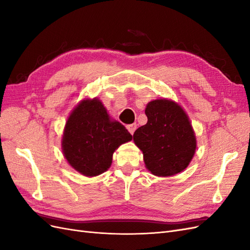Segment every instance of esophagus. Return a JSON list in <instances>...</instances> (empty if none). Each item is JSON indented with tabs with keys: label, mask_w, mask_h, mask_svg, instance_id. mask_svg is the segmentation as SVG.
Segmentation results:
<instances>
[{
	"label": "esophagus",
	"mask_w": 250,
	"mask_h": 250,
	"mask_svg": "<svg viewBox=\"0 0 250 250\" xmlns=\"http://www.w3.org/2000/svg\"><path fill=\"white\" fill-rule=\"evenodd\" d=\"M126 127H127L128 131H129L131 134H133L135 129H137V124H129V125H127Z\"/></svg>",
	"instance_id": "34e87169"
}]
</instances>
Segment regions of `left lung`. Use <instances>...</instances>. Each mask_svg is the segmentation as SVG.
Segmentation results:
<instances>
[{
	"label": "left lung",
	"instance_id": "left-lung-1",
	"mask_svg": "<svg viewBox=\"0 0 250 250\" xmlns=\"http://www.w3.org/2000/svg\"><path fill=\"white\" fill-rule=\"evenodd\" d=\"M147 123L133 133L147 170L158 177L183 172L195 154L197 141L185 109L171 99H155L145 108Z\"/></svg>",
	"mask_w": 250,
	"mask_h": 250
}]
</instances>
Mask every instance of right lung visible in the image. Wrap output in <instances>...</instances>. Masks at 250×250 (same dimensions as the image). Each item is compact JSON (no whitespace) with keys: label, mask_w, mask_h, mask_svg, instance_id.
Wrapping results in <instances>:
<instances>
[{"label":"right lung","mask_w":250,"mask_h":250,"mask_svg":"<svg viewBox=\"0 0 250 250\" xmlns=\"http://www.w3.org/2000/svg\"><path fill=\"white\" fill-rule=\"evenodd\" d=\"M131 140L132 135L109 116L99 98H84L67 117L62 149L74 170L95 177L110 168L113 152Z\"/></svg>","instance_id":"obj_1"}]
</instances>
